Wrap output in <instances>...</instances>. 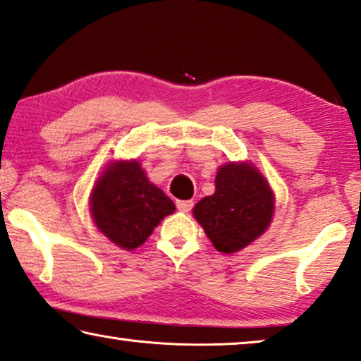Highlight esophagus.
<instances>
[{
  "mask_svg": "<svg viewBox=\"0 0 361 361\" xmlns=\"http://www.w3.org/2000/svg\"><path fill=\"white\" fill-rule=\"evenodd\" d=\"M192 201H176V209L180 212H190L192 209Z\"/></svg>",
  "mask_w": 361,
  "mask_h": 361,
  "instance_id": "34e87169",
  "label": "esophagus"
}]
</instances>
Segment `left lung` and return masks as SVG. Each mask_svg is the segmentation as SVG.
Here are the masks:
<instances>
[{
  "label": "left lung",
  "mask_w": 361,
  "mask_h": 361,
  "mask_svg": "<svg viewBox=\"0 0 361 361\" xmlns=\"http://www.w3.org/2000/svg\"><path fill=\"white\" fill-rule=\"evenodd\" d=\"M274 197L267 180L250 164H226L215 178V194L194 205L192 214L223 254L244 249L270 225Z\"/></svg>",
  "instance_id": "left-lung-1"
}]
</instances>
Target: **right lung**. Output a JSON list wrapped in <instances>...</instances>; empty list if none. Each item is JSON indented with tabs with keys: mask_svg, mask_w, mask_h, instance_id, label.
<instances>
[{
	"mask_svg": "<svg viewBox=\"0 0 361 361\" xmlns=\"http://www.w3.org/2000/svg\"><path fill=\"white\" fill-rule=\"evenodd\" d=\"M91 215L98 230L123 249H136L149 238L175 204L146 178L136 160L111 164L91 194Z\"/></svg>",
	"mask_w": 361,
	"mask_h": 361,
	"instance_id": "right-lung-1",
	"label": "right lung"
}]
</instances>
